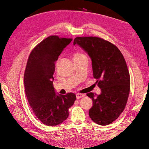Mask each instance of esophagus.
I'll use <instances>...</instances> for the list:
<instances>
[{
	"instance_id": "obj_1",
	"label": "esophagus",
	"mask_w": 149,
	"mask_h": 149,
	"mask_svg": "<svg viewBox=\"0 0 149 149\" xmlns=\"http://www.w3.org/2000/svg\"><path fill=\"white\" fill-rule=\"evenodd\" d=\"M85 96L84 94H81V93H77L76 94V98L78 99V100H79V99L83 97H84Z\"/></svg>"
}]
</instances>
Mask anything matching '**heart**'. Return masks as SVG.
Returning a JSON list of instances; mask_svg holds the SVG:
<instances>
[{
  "mask_svg": "<svg viewBox=\"0 0 149 149\" xmlns=\"http://www.w3.org/2000/svg\"><path fill=\"white\" fill-rule=\"evenodd\" d=\"M74 58H79V57H82V56H84L85 55H84L83 53H82L81 52H76L74 53Z\"/></svg>",
  "mask_w": 149,
  "mask_h": 149,
  "instance_id": "heart-1",
  "label": "heart"
}]
</instances>
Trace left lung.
<instances>
[{"instance_id":"left-lung-1","label":"left lung","mask_w":149,"mask_h":149,"mask_svg":"<svg viewBox=\"0 0 149 149\" xmlns=\"http://www.w3.org/2000/svg\"><path fill=\"white\" fill-rule=\"evenodd\" d=\"M73 44L91 57L93 76L101 90L100 95L86 94L93 100L89 116L96 124L107 125L119 118L127 102L130 79L124 56L114 44L100 37H77Z\"/></svg>"}]
</instances>
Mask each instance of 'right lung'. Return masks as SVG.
<instances>
[{
    "mask_svg": "<svg viewBox=\"0 0 149 149\" xmlns=\"http://www.w3.org/2000/svg\"><path fill=\"white\" fill-rule=\"evenodd\" d=\"M72 40L49 36L34 47L26 63L24 78L26 96L35 116L49 126L66 120L76 99L73 93L56 95L53 84L55 63Z\"/></svg>",
    "mask_w": 149,
    "mask_h": 149,
    "instance_id": "1",
    "label": "right lung"
}]
</instances>
